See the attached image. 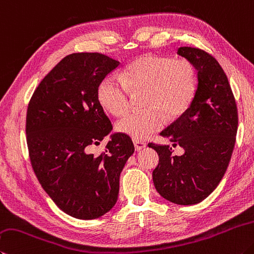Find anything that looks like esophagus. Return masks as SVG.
Segmentation results:
<instances>
[{
  "label": "esophagus",
  "mask_w": 254,
  "mask_h": 254,
  "mask_svg": "<svg viewBox=\"0 0 254 254\" xmlns=\"http://www.w3.org/2000/svg\"><path fill=\"white\" fill-rule=\"evenodd\" d=\"M133 143H134V147L136 151H140V150H143L144 147L146 146V143L143 142V141H139V140H134L133 141Z\"/></svg>",
  "instance_id": "1"
}]
</instances>
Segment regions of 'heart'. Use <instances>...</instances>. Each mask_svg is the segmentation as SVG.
Returning <instances> with one entry per match:
<instances>
[{"label": "heart", "instance_id": "b5f03b06", "mask_svg": "<svg viewBox=\"0 0 254 254\" xmlns=\"http://www.w3.org/2000/svg\"><path fill=\"white\" fill-rule=\"evenodd\" d=\"M195 89V68L190 61L143 55L128 64L120 76L105 77L98 96L110 113L119 117L127 110L131 92L145 90L142 104L146 108L127 112L117 124L120 132L140 141L163 127V114L173 120L186 112Z\"/></svg>", "mask_w": 254, "mask_h": 254}]
</instances>
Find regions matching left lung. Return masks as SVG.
Returning <instances> with one entry per match:
<instances>
[{
    "instance_id": "8db88e82",
    "label": "left lung",
    "mask_w": 254,
    "mask_h": 254,
    "mask_svg": "<svg viewBox=\"0 0 254 254\" xmlns=\"http://www.w3.org/2000/svg\"><path fill=\"white\" fill-rule=\"evenodd\" d=\"M179 55L197 71V85L190 107L160 133L175 146L149 143L159 154L153 171L156 191L175 204L203 201L219 186L231 159L238 130V110L228 77L219 62L205 51L182 47Z\"/></svg>"
}]
</instances>
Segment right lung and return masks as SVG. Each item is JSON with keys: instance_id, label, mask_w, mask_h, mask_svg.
<instances>
[{"instance_id": "1", "label": "right lung", "mask_w": 254, "mask_h": 254, "mask_svg": "<svg viewBox=\"0 0 254 254\" xmlns=\"http://www.w3.org/2000/svg\"><path fill=\"white\" fill-rule=\"evenodd\" d=\"M120 65L100 53H72L36 87L26 113V141L36 178L55 204L76 219L102 216L117 203L120 174L134 152L130 136L112 131L99 86Z\"/></svg>"}]
</instances>
